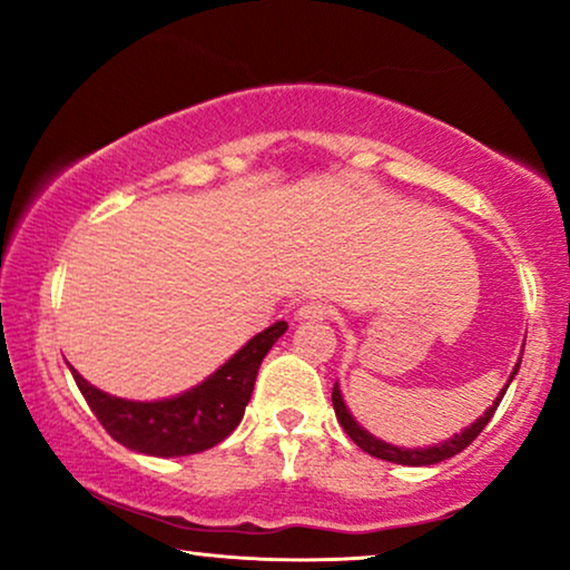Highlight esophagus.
I'll return each mask as SVG.
<instances>
[{
    "label": "esophagus",
    "instance_id": "34e87169",
    "mask_svg": "<svg viewBox=\"0 0 570 570\" xmlns=\"http://www.w3.org/2000/svg\"><path fill=\"white\" fill-rule=\"evenodd\" d=\"M330 314L332 306H326L322 301H308L295 311V318H298V322H318V318H326Z\"/></svg>",
    "mask_w": 570,
    "mask_h": 570
}]
</instances>
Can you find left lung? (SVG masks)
Returning a JSON list of instances; mask_svg holds the SVG:
<instances>
[{
  "mask_svg": "<svg viewBox=\"0 0 570 570\" xmlns=\"http://www.w3.org/2000/svg\"><path fill=\"white\" fill-rule=\"evenodd\" d=\"M519 365H521V355H519V363L513 365V373L509 376V384L513 381V376H517V373H519ZM509 384H505V386L501 389V394L495 396L493 404H490V407H488L485 412H482V415H480L478 420H474V423L462 428V431L451 435V439L433 443V446H423V449L394 446V443L381 441V439H376V435H373V433L365 431V428L353 417V412L347 410L345 396H342L340 384H334V389H332V404H334V412H337L340 425L345 428V433L357 443V446H361V449L365 451V454H371V456H376V459H384V462H392V464L428 466V464H439V462H443V459L456 456L459 451H464L474 439H478V435H480L482 431H485L488 420L493 417V412L498 410V404H501V400H503V394H505V389H509Z\"/></svg>",
  "mask_w": 570,
  "mask_h": 570,
  "instance_id": "8db88e82",
  "label": "left lung"
}]
</instances>
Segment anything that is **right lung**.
<instances>
[{"label":"right lung","instance_id":"add662e5","mask_svg":"<svg viewBox=\"0 0 570 570\" xmlns=\"http://www.w3.org/2000/svg\"><path fill=\"white\" fill-rule=\"evenodd\" d=\"M285 330V322H275L264 332L254 334L202 384L166 400H121V396L100 392L72 365L69 371L85 402L90 404L92 415L121 446L147 456H189L217 446L236 431L252 400L264 355L283 337Z\"/></svg>","mask_w":570,"mask_h":570}]
</instances>
